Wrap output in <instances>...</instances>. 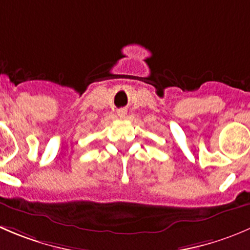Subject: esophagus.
<instances>
[{"instance_id":"esophagus-1","label":"esophagus","mask_w":250,"mask_h":250,"mask_svg":"<svg viewBox=\"0 0 250 250\" xmlns=\"http://www.w3.org/2000/svg\"><path fill=\"white\" fill-rule=\"evenodd\" d=\"M117 115L120 118H125V115H127V111H125V108H121V110L117 111Z\"/></svg>"}]
</instances>
